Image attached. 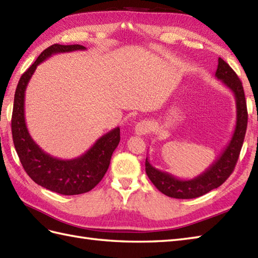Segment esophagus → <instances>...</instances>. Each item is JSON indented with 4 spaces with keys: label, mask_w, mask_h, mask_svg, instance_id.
<instances>
[{
    "label": "esophagus",
    "mask_w": 258,
    "mask_h": 258,
    "mask_svg": "<svg viewBox=\"0 0 258 258\" xmlns=\"http://www.w3.org/2000/svg\"><path fill=\"white\" fill-rule=\"evenodd\" d=\"M135 133L138 135H145L150 132L151 130V123L148 120H140V122L135 125Z\"/></svg>",
    "instance_id": "obj_1"
}]
</instances>
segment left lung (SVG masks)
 I'll list each match as a JSON object with an SVG mask.
<instances>
[{
	"mask_svg": "<svg viewBox=\"0 0 258 258\" xmlns=\"http://www.w3.org/2000/svg\"><path fill=\"white\" fill-rule=\"evenodd\" d=\"M216 78L221 80L227 88L233 92L236 100V125L233 136L227 144L223 152L215 162L205 172L190 180H181L175 178L171 173L164 172L150 163L149 159L145 160V171L149 179L161 192L171 198L176 199H192L198 198L209 192L213 189L218 188L233 173L235 165L238 160L241 146L247 128L246 99L243 85L230 66L218 59V67L216 70Z\"/></svg>",
	"mask_w": 258,
	"mask_h": 258,
	"instance_id": "8db88e82",
	"label": "left lung"
}]
</instances>
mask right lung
Listing matches in <instances>:
<instances>
[{
  "label": "right lung",
  "instance_id": "add662e5",
  "mask_svg": "<svg viewBox=\"0 0 258 258\" xmlns=\"http://www.w3.org/2000/svg\"><path fill=\"white\" fill-rule=\"evenodd\" d=\"M82 44H52L41 52L19 80L14 94L12 136L14 148L25 172L35 183L53 192L73 196L88 192L99 183L107 171L112 154L119 143V127L96 141L88 151L72 160H61L40 148L30 135L24 116L25 89L38 66L52 54L85 50Z\"/></svg>",
  "mask_w": 258,
  "mask_h": 258
}]
</instances>
